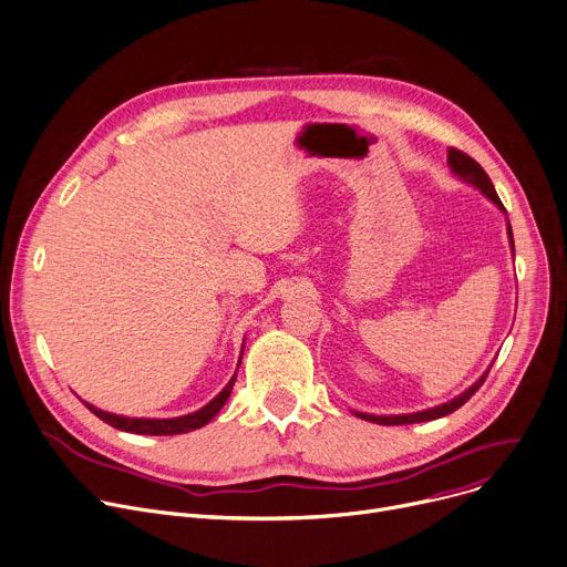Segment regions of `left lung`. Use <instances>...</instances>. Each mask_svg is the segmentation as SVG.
I'll list each match as a JSON object with an SVG mask.
<instances>
[{
	"instance_id": "1",
	"label": "left lung",
	"mask_w": 567,
	"mask_h": 567,
	"mask_svg": "<svg viewBox=\"0 0 567 567\" xmlns=\"http://www.w3.org/2000/svg\"><path fill=\"white\" fill-rule=\"evenodd\" d=\"M446 164H449L451 173H454L458 179H463L465 184H470V186L478 188V192H481L489 203H495V205L506 214V209H504V205H502V200H499V196H497V192H495L493 182H489L487 173H485V171H483V168H481L472 157H467L465 153H461V150L449 147V153H446ZM506 233H508V241H511V252H513V257H515L513 230H511V223H508V220H506ZM489 367H493V364H489ZM489 367L478 375L476 383H472L465 392H461L458 396H454V399L446 401V403H440V405H433V408H426V410H417V412H408V414H367V412H355V410H353V414H355V417L364 420V422L381 424V426L420 424V422H431V420L446 417V414H451L454 410H458L465 401H470V399H472V394L483 385V381H485V375H487Z\"/></svg>"
}]
</instances>
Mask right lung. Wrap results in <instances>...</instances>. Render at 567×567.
Listing matches in <instances>:
<instances>
[{"mask_svg":"<svg viewBox=\"0 0 567 567\" xmlns=\"http://www.w3.org/2000/svg\"><path fill=\"white\" fill-rule=\"evenodd\" d=\"M244 351V349H241ZM239 364H241V355H239ZM237 364V367H239ZM235 381H237V371L233 379L228 381V385H225L207 405H203L200 410L196 412H188V414H182V417H168V420H153V417H125V414H113V412H106V410H100L91 403H86V408L97 414V417L102 422H106L109 426L118 429V431H127V433H136V435H179V433H188V431H196V429H203L205 424H209L216 412L225 405V401L230 399V392L235 388Z\"/></svg>","mask_w":567,"mask_h":567,"instance_id":"1","label":"right lung"}]
</instances>
